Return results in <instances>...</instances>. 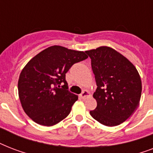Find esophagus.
Returning <instances> with one entry per match:
<instances>
[{
	"mask_svg": "<svg viewBox=\"0 0 153 153\" xmlns=\"http://www.w3.org/2000/svg\"><path fill=\"white\" fill-rule=\"evenodd\" d=\"M90 95H91V94L89 93L88 91H84L82 92V94H79V98H81V99H86V98H87V97H89Z\"/></svg>",
	"mask_w": 153,
	"mask_h": 153,
	"instance_id": "obj_1",
	"label": "esophagus"
}]
</instances>
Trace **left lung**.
I'll return each instance as SVG.
<instances>
[{"label":"left lung","mask_w":153,"mask_h":153,"mask_svg":"<svg viewBox=\"0 0 153 153\" xmlns=\"http://www.w3.org/2000/svg\"><path fill=\"white\" fill-rule=\"evenodd\" d=\"M91 59L97 89L93 97L97 107L93 118L106 126H118L133 114L141 96L137 70L125 56L109 47L86 51Z\"/></svg>","instance_id":"8db88e82"}]
</instances>
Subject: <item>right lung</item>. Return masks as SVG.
Wrapping results in <instances>:
<instances>
[{
	"label": "right lung",
	"mask_w": 153,
	"mask_h": 153,
	"mask_svg": "<svg viewBox=\"0 0 153 153\" xmlns=\"http://www.w3.org/2000/svg\"><path fill=\"white\" fill-rule=\"evenodd\" d=\"M87 58L83 51L55 45L27 62L18 80V93L23 109L32 121L51 126L68 116L78 96L68 91L66 73Z\"/></svg>",
	"instance_id": "obj_1"
}]
</instances>
